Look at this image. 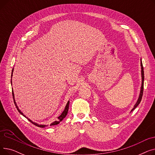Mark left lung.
I'll return each mask as SVG.
<instances>
[{"label":"left lung","mask_w":155,"mask_h":155,"mask_svg":"<svg viewBox=\"0 0 155 155\" xmlns=\"http://www.w3.org/2000/svg\"><path fill=\"white\" fill-rule=\"evenodd\" d=\"M141 90H140V95H139V97H138L137 101H136V104H134L133 108L131 109V110L130 111V113H131L133 110H134L138 105L140 104V103L141 102V99H142V96H143V86H144V69H143V63H142V61H141Z\"/></svg>","instance_id":"1"}]
</instances>
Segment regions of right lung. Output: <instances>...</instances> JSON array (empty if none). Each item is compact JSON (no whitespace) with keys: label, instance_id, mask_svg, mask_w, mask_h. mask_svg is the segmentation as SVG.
Segmentation results:
<instances>
[{"label":"right lung","instance_id":"right-lung-1","mask_svg":"<svg viewBox=\"0 0 155 155\" xmlns=\"http://www.w3.org/2000/svg\"><path fill=\"white\" fill-rule=\"evenodd\" d=\"M13 71H14V68H12V73H11V85H12V75H12V74H13ZM12 96H13V99H14V104H15V107H16V108H17L18 110L19 111V112L21 114V115H22L24 117H25L26 118H27V119L31 122V123H32V124H35V126H38V127H46V126H48V125H46V124H39L35 123V122H33L32 120H31L30 119H29L28 117H26L25 115L21 111V110L19 109L17 104H16V102H15V97H14V91H13V88H12ZM69 104H70V101H68V102H67V105H66V106H65V108H64V110H63V112L61 113V114L59 117H58V119H57V120H55V121H54V122H53L52 123H51V124H50V126H54V125H57V124H60V122H61L65 117L67 116L68 111Z\"/></svg>","mask_w":155,"mask_h":155}]
</instances>
